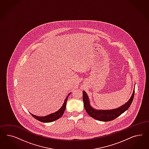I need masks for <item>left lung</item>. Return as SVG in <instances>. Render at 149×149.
<instances>
[{"instance_id": "1", "label": "left lung", "mask_w": 149, "mask_h": 149, "mask_svg": "<svg viewBox=\"0 0 149 149\" xmlns=\"http://www.w3.org/2000/svg\"><path fill=\"white\" fill-rule=\"evenodd\" d=\"M134 88H134L133 93L131 95L130 99L128 100L127 102L122 105L120 107L110 110H101L93 108L91 105L90 100L88 95H87L85 91H83V102L86 112L91 117L98 121L108 122L113 120L120 116L124 112H125L131 106L134 98Z\"/></svg>"}]
</instances>
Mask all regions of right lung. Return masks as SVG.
I'll return each mask as SVG.
<instances>
[{
  "label": "right lung",
  "mask_w": 149,
  "mask_h": 149,
  "mask_svg": "<svg viewBox=\"0 0 149 149\" xmlns=\"http://www.w3.org/2000/svg\"><path fill=\"white\" fill-rule=\"evenodd\" d=\"M71 93H69L68 95L66 97L64 101L62 106L61 107V108L59 109L58 110H57V111L54 112L52 113H50L48 115H46L45 116H36L35 115H33L31 113H30L32 115L33 117H34L35 118H36V120H38V121H40V122H51L57 120L59 119L60 117H61L64 113V112L66 108V104H67V102L68 100V96L70 95Z\"/></svg>",
  "instance_id": "add662e5"
}]
</instances>
